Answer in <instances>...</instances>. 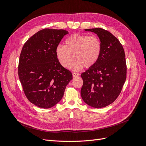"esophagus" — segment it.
Instances as JSON below:
<instances>
[{
	"label": "esophagus",
	"instance_id": "esophagus-1",
	"mask_svg": "<svg viewBox=\"0 0 146 146\" xmlns=\"http://www.w3.org/2000/svg\"><path fill=\"white\" fill-rule=\"evenodd\" d=\"M79 76H80V74H79L78 73H76V72H73L72 73L73 77H78Z\"/></svg>",
	"mask_w": 146,
	"mask_h": 146
}]
</instances>
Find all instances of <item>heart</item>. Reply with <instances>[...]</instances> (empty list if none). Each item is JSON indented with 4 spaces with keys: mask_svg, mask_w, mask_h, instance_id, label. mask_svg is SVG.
Listing matches in <instances>:
<instances>
[{
    "mask_svg": "<svg viewBox=\"0 0 146 146\" xmlns=\"http://www.w3.org/2000/svg\"><path fill=\"white\" fill-rule=\"evenodd\" d=\"M102 49L101 40L96 35L74 34L66 39L64 45L57 46L55 55L60 64L65 68L69 67L74 58L70 68L78 70L83 66L86 68L93 66L100 58Z\"/></svg>",
    "mask_w": 146,
    "mask_h": 146,
    "instance_id": "1",
    "label": "heart"
}]
</instances>
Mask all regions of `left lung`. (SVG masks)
<instances>
[{
  "label": "left lung",
  "instance_id": "left-lung-1",
  "mask_svg": "<svg viewBox=\"0 0 146 146\" xmlns=\"http://www.w3.org/2000/svg\"><path fill=\"white\" fill-rule=\"evenodd\" d=\"M85 31L98 35L102 49L98 62L81 74L83 80L81 96L91 107L103 108L117 98L125 82V52L117 38L108 31L101 28Z\"/></svg>",
  "mask_w": 146,
  "mask_h": 146
}]
</instances>
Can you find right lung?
<instances>
[{"mask_svg":"<svg viewBox=\"0 0 146 146\" xmlns=\"http://www.w3.org/2000/svg\"><path fill=\"white\" fill-rule=\"evenodd\" d=\"M64 30L44 29L33 35L22 48L18 76L24 94L35 105L49 108L62 99L66 86L72 80L70 70L56 59L55 49Z\"/></svg>","mask_w":146,"mask_h":146,"instance_id":"right-lung-1","label":"right lung"}]
</instances>
